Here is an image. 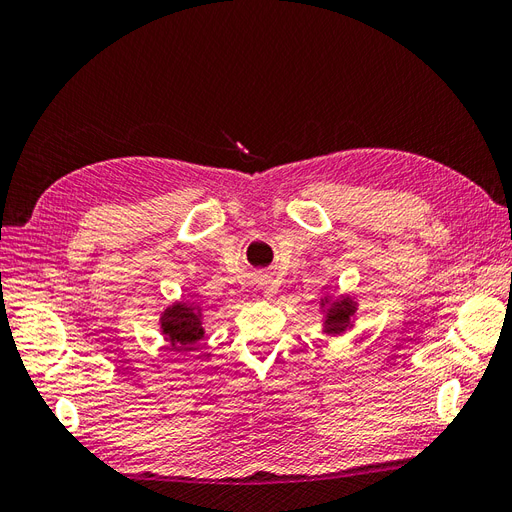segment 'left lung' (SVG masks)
Segmentation results:
<instances>
[{"label": "left lung", "instance_id": "obj_1", "mask_svg": "<svg viewBox=\"0 0 512 512\" xmlns=\"http://www.w3.org/2000/svg\"><path fill=\"white\" fill-rule=\"evenodd\" d=\"M354 312L352 309V305L348 303V301H344L342 305H337L333 312L329 314V329L327 331H331V333H339V331H344L346 327H348V322H350V314Z\"/></svg>", "mask_w": 512, "mask_h": 512}]
</instances>
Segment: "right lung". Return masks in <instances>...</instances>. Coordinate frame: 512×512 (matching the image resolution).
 <instances>
[{
  "mask_svg": "<svg viewBox=\"0 0 512 512\" xmlns=\"http://www.w3.org/2000/svg\"><path fill=\"white\" fill-rule=\"evenodd\" d=\"M162 329L173 348H192L203 337L200 320L194 314V309L188 305H175L166 309L162 318Z\"/></svg>",
  "mask_w": 512,
  "mask_h": 512,
  "instance_id": "obj_1",
  "label": "right lung"
}]
</instances>
